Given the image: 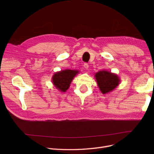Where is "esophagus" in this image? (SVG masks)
Here are the masks:
<instances>
[{
    "label": "esophagus",
    "mask_w": 154,
    "mask_h": 154,
    "mask_svg": "<svg viewBox=\"0 0 154 154\" xmlns=\"http://www.w3.org/2000/svg\"><path fill=\"white\" fill-rule=\"evenodd\" d=\"M83 66H84V67H85V69H88V65L87 63H85L84 65H83Z\"/></svg>",
    "instance_id": "34e87169"
}]
</instances>
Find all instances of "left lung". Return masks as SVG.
<instances>
[{"mask_svg":"<svg viewBox=\"0 0 154 154\" xmlns=\"http://www.w3.org/2000/svg\"><path fill=\"white\" fill-rule=\"evenodd\" d=\"M95 76L97 85L103 94L112 91L119 85V79L118 76L110 72L99 71Z\"/></svg>","mask_w":154,"mask_h":154,"instance_id":"obj_1","label":"left lung"}]
</instances>
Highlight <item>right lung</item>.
I'll use <instances>...</instances> for the list:
<instances>
[{
    "label": "right lung",
    "mask_w": 154,
    "mask_h": 154,
    "mask_svg": "<svg viewBox=\"0 0 154 154\" xmlns=\"http://www.w3.org/2000/svg\"><path fill=\"white\" fill-rule=\"evenodd\" d=\"M78 73L75 70L66 69L58 72L53 76V83L57 89L62 92H66L70 86L74 77Z\"/></svg>",
    "instance_id": "1"
}]
</instances>
